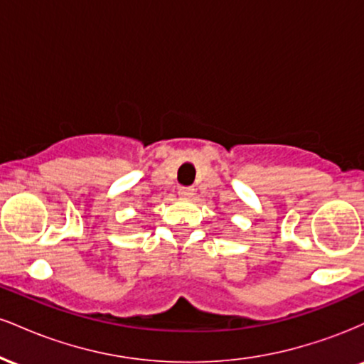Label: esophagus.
<instances>
[{
    "label": "esophagus",
    "mask_w": 364,
    "mask_h": 364,
    "mask_svg": "<svg viewBox=\"0 0 364 364\" xmlns=\"http://www.w3.org/2000/svg\"><path fill=\"white\" fill-rule=\"evenodd\" d=\"M179 196H183V198H191V196L195 195L193 188H179Z\"/></svg>",
    "instance_id": "34e87169"
}]
</instances>
